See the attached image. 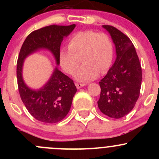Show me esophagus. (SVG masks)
Wrapping results in <instances>:
<instances>
[{
    "mask_svg": "<svg viewBox=\"0 0 159 159\" xmlns=\"http://www.w3.org/2000/svg\"><path fill=\"white\" fill-rule=\"evenodd\" d=\"M75 85H76L77 89H81V88H82V87H84V86H85V84H79V83H76V84H75Z\"/></svg>",
    "mask_w": 159,
    "mask_h": 159,
    "instance_id": "obj_1",
    "label": "esophagus"
}]
</instances>
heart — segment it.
I'll list each match as a JSON object with an SVG mask.
<instances>
[{
	"mask_svg": "<svg viewBox=\"0 0 159 159\" xmlns=\"http://www.w3.org/2000/svg\"><path fill=\"white\" fill-rule=\"evenodd\" d=\"M113 58L114 46L109 36L91 30L74 34L69 40L68 48H62L58 53L61 68L70 75L75 73L82 60L83 65L74 75L75 80L81 82L95 79L99 71L105 73Z\"/></svg>",
	"mask_w": 159,
	"mask_h": 159,
	"instance_id": "heart-1",
	"label": "heart"
}]
</instances>
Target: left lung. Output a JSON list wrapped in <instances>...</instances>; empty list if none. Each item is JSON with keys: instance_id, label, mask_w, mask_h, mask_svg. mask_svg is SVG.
Segmentation results:
<instances>
[{"instance_id": "left-lung-1", "label": "left lung", "mask_w": 159, "mask_h": 159, "mask_svg": "<svg viewBox=\"0 0 159 159\" xmlns=\"http://www.w3.org/2000/svg\"><path fill=\"white\" fill-rule=\"evenodd\" d=\"M115 47L116 59L107 75L99 81L98 106L103 114L120 118L129 113L139 97L142 73L139 57L131 40L110 25H103Z\"/></svg>"}]
</instances>
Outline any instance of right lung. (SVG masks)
Masks as SVG:
<instances>
[{"label": "right lung", "mask_w": 159, "mask_h": 159, "mask_svg": "<svg viewBox=\"0 0 159 159\" xmlns=\"http://www.w3.org/2000/svg\"><path fill=\"white\" fill-rule=\"evenodd\" d=\"M69 26L50 25L31 32L24 41L17 64V78L20 98L35 119L44 123H57L69 112L73 97L77 91L73 81L58 69V53L64 38L75 29ZM41 49L49 51L57 66L49 81L40 89L26 85L23 78L24 60L30 54Z\"/></svg>", "instance_id": "obj_1"}]
</instances>
